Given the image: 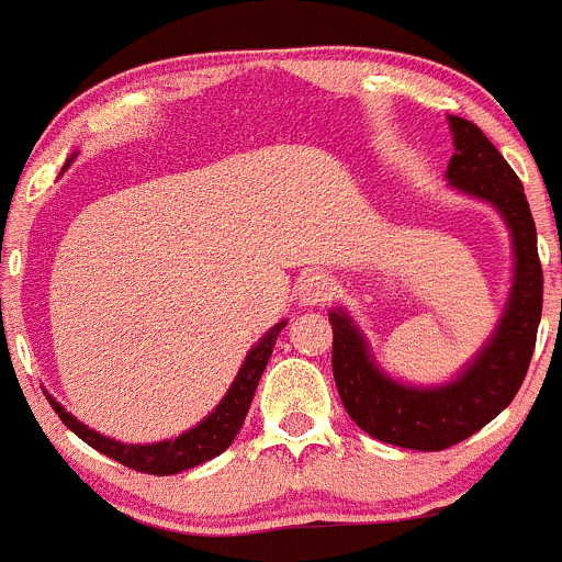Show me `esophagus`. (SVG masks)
I'll list each match as a JSON object with an SVG mask.
<instances>
[{"instance_id": "esophagus-1", "label": "esophagus", "mask_w": 562, "mask_h": 562, "mask_svg": "<svg viewBox=\"0 0 562 562\" xmlns=\"http://www.w3.org/2000/svg\"><path fill=\"white\" fill-rule=\"evenodd\" d=\"M333 277L324 274V271H313V274L299 280V302H302V305H322V302H327V299L333 296Z\"/></svg>"}]
</instances>
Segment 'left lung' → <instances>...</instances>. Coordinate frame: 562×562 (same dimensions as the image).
<instances>
[{
	"label": "left lung",
	"mask_w": 562,
	"mask_h": 562,
	"mask_svg": "<svg viewBox=\"0 0 562 562\" xmlns=\"http://www.w3.org/2000/svg\"><path fill=\"white\" fill-rule=\"evenodd\" d=\"M449 127L454 135L449 182L499 210L516 251L513 291L491 344L458 380L424 391L382 374L352 318L344 311L329 313L333 376L346 413L371 438L416 452L454 447L510 405L527 376L543 311L538 233L521 180L474 122L452 115Z\"/></svg>",
	"instance_id": "8db88e82"
}]
</instances>
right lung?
Listing matches in <instances>:
<instances>
[{"mask_svg": "<svg viewBox=\"0 0 562 562\" xmlns=\"http://www.w3.org/2000/svg\"><path fill=\"white\" fill-rule=\"evenodd\" d=\"M68 166V162H66ZM285 327V322L274 324V327L266 333V338H260V344L246 355L244 366H240L238 376H235L233 387L227 391V396L222 400V405L210 413L202 424H196L193 429L182 432L175 440H162V443H144V447H133V443H119V440H110L104 435L93 432L86 424L77 422L75 416H68L60 405L49 396V405L55 407L57 418L66 424L77 438H82L88 447H93L97 452L108 454L115 463L127 465V469L140 471V474H157L169 476L180 474V471L193 469V465L204 463V460H213L216 454H222L238 435L240 424H244L246 413H249L251 396H255V387L260 382L266 363L271 358V349L277 344V335Z\"/></svg>", "mask_w": 562, "mask_h": 562, "instance_id": "right-lung-1", "label": "right lung"}]
</instances>
